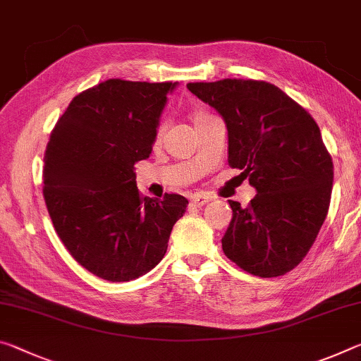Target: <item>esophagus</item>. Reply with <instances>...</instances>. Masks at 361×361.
I'll list each match as a JSON object with an SVG mask.
<instances>
[{"mask_svg":"<svg viewBox=\"0 0 361 361\" xmlns=\"http://www.w3.org/2000/svg\"><path fill=\"white\" fill-rule=\"evenodd\" d=\"M209 201H210V197L202 196V194H194V196L191 197V204L194 205V207H204V205Z\"/></svg>","mask_w":361,"mask_h":361,"instance_id":"1","label":"esophagus"}]
</instances>
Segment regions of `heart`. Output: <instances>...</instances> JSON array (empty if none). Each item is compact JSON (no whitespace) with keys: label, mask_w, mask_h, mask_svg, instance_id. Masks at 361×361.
<instances>
[{"label":"heart","mask_w":361,"mask_h":361,"mask_svg":"<svg viewBox=\"0 0 361 361\" xmlns=\"http://www.w3.org/2000/svg\"><path fill=\"white\" fill-rule=\"evenodd\" d=\"M204 117H209V114L199 112V114H196V116H194V122H197V120H201V118H204ZM160 135H162V128L159 130V133H157V138H160Z\"/></svg>","instance_id":"b5f03b06"}]
</instances>
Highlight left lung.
Returning a JSON list of instances; mask_svg holds the SVG:
<instances>
[{"mask_svg": "<svg viewBox=\"0 0 361 361\" xmlns=\"http://www.w3.org/2000/svg\"><path fill=\"white\" fill-rule=\"evenodd\" d=\"M186 87L225 120L228 162L257 191L245 209L228 201L233 219L223 252L255 276H281L308 254L328 215L333 160L317 122L267 82L225 78Z\"/></svg>", "mask_w": 361, "mask_h": 361, "instance_id": "1", "label": "left lung"}]
</instances>
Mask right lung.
<instances>
[{
	"label": "right lung",
	"instance_id": "right-lung-1",
	"mask_svg": "<svg viewBox=\"0 0 361 361\" xmlns=\"http://www.w3.org/2000/svg\"><path fill=\"white\" fill-rule=\"evenodd\" d=\"M176 85L106 80L77 94L49 136L43 196L54 230L73 259L106 281L151 271L186 212L180 194L141 197L135 173Z\"/></svg>",
	"mask_w": 361,
	"mask_h": 361
}]
</instances>
